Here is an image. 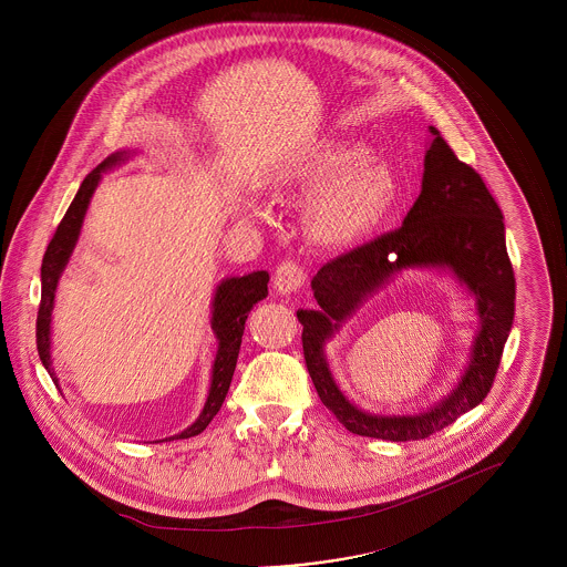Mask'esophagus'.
I'll return each instance as SVG.
<instances>
[{
  "mask_svg": "<svg viewBox=\"0 0 567 567\" xmlns=\"http://www.w3.org/2000/svg\"><path fill=\"white\" fill-rule=\"evenodd\" d=\"M303 278H306V274H303V270H301L297 264H293V261H285V264H280V266L276 268V274H274V289H276L278 296H291V293H297V291L301 289Z\"/></svg>",
  "mask_w": 567,
  "mask_h": 567,
  "instance_id": "obj_1",
  "label": "esophagus"
}]
</instances>
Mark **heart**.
<instances>
[{"instance_id":"1","label":"heart","mask_w":567,"mask_h":567,"mask_svg":"<svg viewBox=\"0 0 567 567\" xmlns=\"http://www.w3.org/2000/svg\"><path fill=\"white\" fill-rule=\"evenodd\" d=\"M280 195L312 199L308 227L324 244H352L377 231L395 208L402 183L386 162L374 159L363 142L327 137L301 155L280 178ZM252 215L266 218L268 208L246 202Z\"/></svg>"}]
</instances>
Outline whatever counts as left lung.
Returning <instances> with one entry per match:
<instances>
[{
	"label": "left lung",
	"mask_w": 567,
	"mask_h": 567,
	"mask_svg": "<svg viewBox=\"0 0 567 567\" xmlns=\"http://www.w3.org/2000/svg\"><path fill=\"white\" fill-rule=\"evenodd\" d=\"M423 165L421 195L402 227L329 261L310 282L319 308L297 310L306 365L321 402L349 432L389 442L423 440L481 404L514 321V271L497 202L435 127H430ZM408 269L453 275L477 301L480 331L464 374L442 401L419 413H370L343 395L323 349L342 323Z\"/></svg>",
	"instance_id": "obj_1"
}]
</instances>
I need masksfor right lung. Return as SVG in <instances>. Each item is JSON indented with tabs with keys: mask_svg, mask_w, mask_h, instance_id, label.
<instances>
[{
	"mask_svg": "<svg viewBox=\"0 0 567 567\" xmlns=\"http://www.w3.org/2000/svg\"><path fill=\"white\" fill-rule=\"evenodd\" d=\"M134 155H137V148H121L112 153L104 162L100 163L84 181L81 189L76 193L74 202L70 204L68 213L63 220L59 223L54 231L53 240L49 244L44 259H42V299H40V310H38V327H35V340H38V354L47 372L53 378L54 384L59 386V378L54 377L53 370V310L54 296L59 280L63 271L68 268L72 252L81 238L82 223L89 210V204L93 199V193L97 185L102 183V176L130 162ZM268 282L270 274L266 270L250 271L244 276H229L223 278L216 285L213 301H210V327L215 333L216 354L213 361V372H210V386H208V398L206 404L202 408L199 416L190 423L187 430H183L176 435H169L165 440H155V442H167V440H181V437H190L197 433L204 432L208 423L216 416L220 405L225 402V395L229 391L234 370L238 363V352L243 344L244 323L248 319V312L252 310L255 303L268 297Z\"/></svg>",
	"mask_w": 567,
	"mask_h": 567,
	"instance_id": "1",
	"label": "right lung"
}]
</instances>
